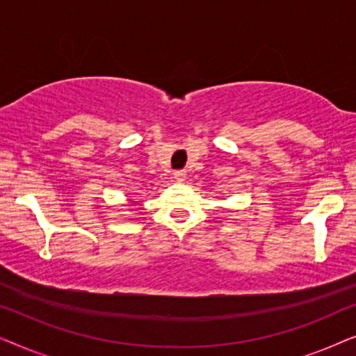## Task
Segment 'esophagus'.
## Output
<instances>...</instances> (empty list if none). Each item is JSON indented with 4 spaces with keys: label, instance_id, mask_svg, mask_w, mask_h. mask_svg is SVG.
I'll list each match as a JSON object with an SVG mask.
<instances>
[{
    "label": "esophagus",
    "instance_id": "obj_1",
    "mask_svg": "<svg viewBox=\"0 0 356 356\" xmlns=\"http://www.w3.org/2000/svg\"><path fill=\"white\" fill-rule=\"evenodd\" d=\"M173 177L177 181H184V178H186V172H184V170H177V172H173Z\"/></svg>",
    "mask_w": 356,
    "mask_h": 356
}]
</instances>
